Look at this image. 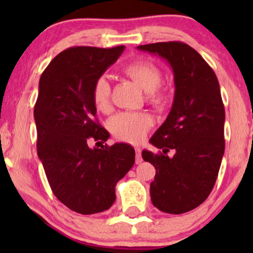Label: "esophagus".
<instances>
[{"mask_svg": "<svg viewBox=\"0 0 253 253\" xmlns=\"http://www.w3.org/2000/svg\"><path fill=\"white\" fill-rule=\"evenodd\" d=\"M143 159H141V151L139 147H136V164H141Z\"/></svg>", "mask_w": 253, "mask_h": 253, "instance_id": "esophagus-1", "label": "esophagus"}]
</instances>
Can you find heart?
Segmentation results:
<instances>
[{
	"instance_id": "heart-1",
	"label": "heart",
	"mask_w": 253,
	"mask_h": 253,
	"mask_svg": "<svg viewBox=\"0 0 253 253\" xmlns=\"http://www.w3.org/2000/svg\"><path fill=\"white\" fill-rule=\"evenodd\" d=\"M123 72L138 87L147 93V100L155 108H164L167 98L158 89L162 75L157 65L147 61H134L126 65ZM92 100L100 113L110 110V85L105 78H99L93 86ZM152 126L151 117L146 114L123 113L110 121V131L117 139L127 143H140Z\"/></svg>"
}]
</instances>
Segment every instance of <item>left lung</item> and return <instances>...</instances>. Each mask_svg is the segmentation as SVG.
<instances>
[{"instance_id": "left-lung-1", "label": "left lung", "mask_w": 253, "mask_h": 253, "mask_svg": "<svg viewBox=\"0 0 253 253\" xmlns=\"http://www.w3.org/2000/svg\"><path fill=\"white\" fill-rule=\"evenodd\" d=\"M170 65L175 94L170 113L150 143L161 150H144L143 159L154 166L151 199L162 212L182 214L210 196L224 153V107L212 68L189 44L179 41L138 46ZM170 149L174 155H167Z\"/></svg>"}]
</instances>
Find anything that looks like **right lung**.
Wrapping results in <instances>:
<instances>
[{"label":"right lung","instance_id":"right-lung-1","mask_svg":"<svg viewBox=\"0 0 253 253\" xmlns=\"http://www.w3.org/2000/svg\"><path fill=\"white\" fill-rule=\"evenodd\" d=\"M124 48H68L53 58L39 81L34 106L38 157L56 198L84 215L113 205L116 183L134 164L129 144L87 145L89 138L102 143L109 137L95 117L92 91Z\"/></svg>","mask_w":253,"mask_h":253}]
</instances>
